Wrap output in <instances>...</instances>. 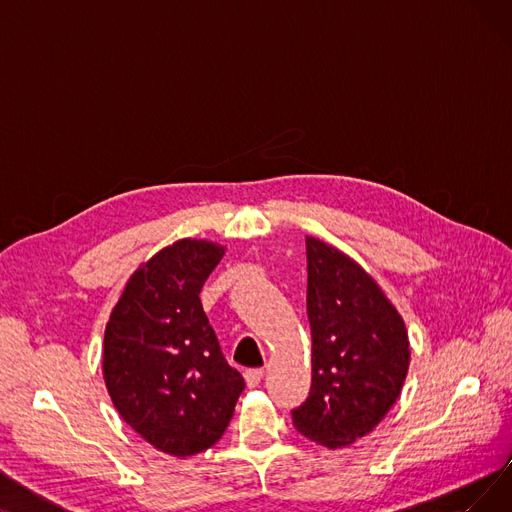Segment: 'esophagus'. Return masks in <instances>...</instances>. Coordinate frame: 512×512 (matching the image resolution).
<instances>
[{
	"label": "esophagus",
	"mask_w": 512,
	"mask_h": 512,
	"mask_svg": "<svg viewBox=\"0 0 512 512\" xmlns=\"http://www.w3.org/2000/svg\"><path fill=\"white\" fill-rule=\"evenodd\" d=\"M263 375H265L263 369H247V371H245L247 386H249V388H257V386L261 384V380H263Z\"/></svg>",
	"instance_id": "esophagus-1"
}]
</instances>
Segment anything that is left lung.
Segmentation results:
<instances>
[{
  "label": "left lung",
  "instance_id": "obj_1",
  "mask_svg": "<svg viewBox=\"0 0 512 512\" xmlns=\"http://www.w3.org/2000/svg\"><path fill=\"white\" fill-rule=\"evenodd\" d=\"M311 392L292 423L326 448L373 432L400 396L409 371L405 321L363 267L307 236Z\"/></svg>",
  "mask_w": 512,
  "mask_h": 512
}]
</instances>
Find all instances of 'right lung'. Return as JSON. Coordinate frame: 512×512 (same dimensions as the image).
Masks as SVG:
<instances>
[{
    "label": "right lung",
    "instance_id": "1",
    "mask_svg": "<svg viewBox=\"0 0 512 512\" xmlns=\"http://www.w3.org/2000/svg\"><path fill=\"white\" fill-rule=\"evenodd\" d=\"M224 251L195 238L161 249L130 276L105 326L103 380L114 407L151 446L180 459L222 438L245 390L199 299Z\"/></svg>",
    "mask_w": 512,
    "mask_h": 512
}]
</instances>
